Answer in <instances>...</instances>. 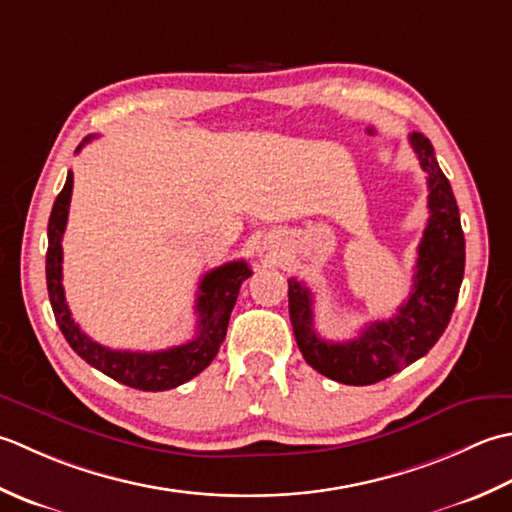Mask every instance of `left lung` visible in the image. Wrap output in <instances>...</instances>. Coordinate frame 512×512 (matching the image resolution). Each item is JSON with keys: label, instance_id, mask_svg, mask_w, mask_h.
<instances>
[{"label": "left lung", "instance_id": "8db88e82", "mask_svg": "<svg viewBox=\"0 0 512 512\" xmlns=\"http://www.w3.org/2000/svg\"><path fill=\"white\" fill-rule=\"evenodd\" d=\"M411 148L429 185V223L417 247L413 289L389 320H375L358 338L322 340L314 327L311 291L289 278V318L302 358L327 378L364 387L409 367L429 353L453 316L464 278V232L451 183L437 165L431 141L413 132Z\"/></svg>", "mask_w": 512, "mask_h": 512}]
</instances>
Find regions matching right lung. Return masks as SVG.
<instances>
[{
    "mask_svg": "<svg viewBox=\"0 0 512 512\" xmlns=\"http://www.w3.org/2000/svg\"><path fill=\"white\" fill-rule=\"evenodd\" d=\"M92 137L83 139L88 143ZM81 150V145L77 152ZM72 196V172L64 190L59 192L55 205H52L50 221H48V254H46V285L55 320L64 333L68 344L75 349L77 356L86 360L90 367L106 373L108 378L117 380L125 387L139 391H168L179 387V384L192 380L194 375L201 373L216 358L218 349L225 340L227 322L232 316L236 305L238 291H241L243 280L252 276V269L245 260H234L225 263L203 276L198 285L196 298V314L198 329L192 340H187L179 347H170L163 351H119L108 349L103 344L88 338L79 329L72 318L64 285H61V263H64V249H61V238L66 232L68 210Z\"/></svg>",
    "mask_w": 512,
    "mask_h": 512,
    "instance_id": "1",
    "label": "right lung"
}]
</instances>
